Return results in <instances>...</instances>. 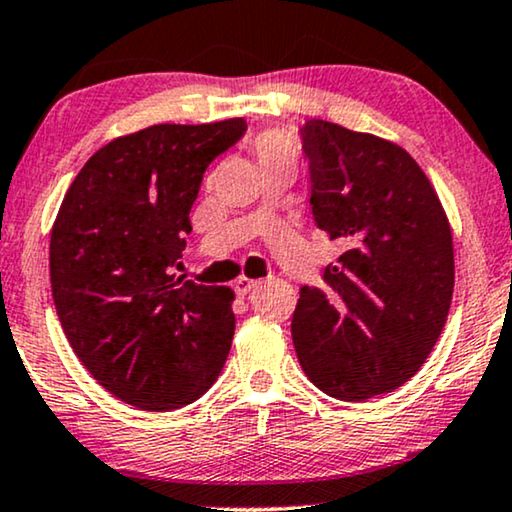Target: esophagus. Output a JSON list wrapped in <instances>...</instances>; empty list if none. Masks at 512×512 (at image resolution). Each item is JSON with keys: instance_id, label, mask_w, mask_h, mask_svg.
<instances>
[{"instance_id": "34e87169", "label": "esophagus", "mask_w": 512, "mask_h": 512, "mask_svg": "<svg viewBox=\"0 0 512 512\" xmlns=\"http://www.w3.org/2000/svg\"><path fill=\"white\" fill-rule=\"evenodd\" d=\"M257 285H260V281H255V278H245V276H241V278H238V281L234 283V290H236L238 297H245L250 290H255Z\"/></svg>"}]
</instances>
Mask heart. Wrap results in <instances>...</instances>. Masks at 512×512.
<instances>
[{"label": "heart", "mask_w": 512, "mask_h": 512, "mask_svg": "<svg viewBox=\"0 0 512 512\" xmlns=\"http://www.w3.org/2000/svg\"><path fill=\"white\" fill-rule=\"evenodd\" d=\"M250 152L255 156L257 166L264 170L271 168H295L297 166V145L292 135L285 131H262L250 140Z\"/></svg>", "instance_id": "obj_1"}]
</instances>
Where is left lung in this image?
Masks as SVG:
<instances>
[{
	"label": "left lung",
	"instance_id": "obj_1",
	"mask_svg": "<svg viewBox=\"0 0 512 512\" xmlns=\"http://www.w3.org/2000/svg\"><path fill=\"white\" fill-rule=\"evenodd\" d=\"M318 229L344 252L299 290L292 344L306 377L346 403L410 381L445 327L454 245L419 163L391 140L311 119L302 128Z\"/></svg>",
	"mask_w": 512,
	"mask_h": 512
}]
</instances>
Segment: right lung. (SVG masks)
I'll use <instances>...</instances> for the list:
<instances>
[{"mask_svg": "<svg viewBox=\"0 0 512 512\" xmlns=\"http://www.w3.org/2000/svg\"><path fill=\"white\" fill-rule=\"evenodd\" d=\"M245 119L156 124L84 163L51 229V290L65 337L93 379L147 412L199 400L234 339V290L173 274L208 163Z\"/></svg>", "mask_w": 512, "mask_h": 512, "instance_id": "obj_1", "label": "right lung"}]
</instances>
